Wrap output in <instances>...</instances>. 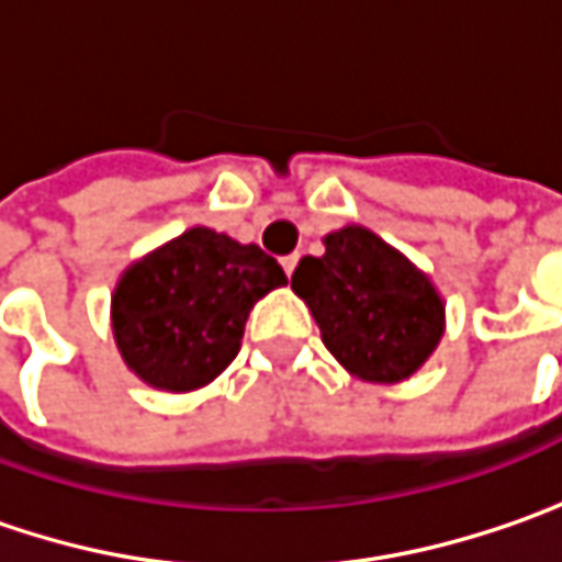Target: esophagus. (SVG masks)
Listing matches in <instances>:
<instances>
[{
  "label": "esophagus",
  "mask_w": 562,
  "mask_h": 562,
  "mask_svg": "<svg viewBox=\"0 0 562 562\" xmlns=\"http://www.w3.org/2000/svg\"><path fill=\"white\" fill-rule=\"evenodd\" d=\"M299 267V254H289V257H282V270H285V277H292V270Z\"/></svg>",
  "instance_id": "34e87169"
}]
</instances>
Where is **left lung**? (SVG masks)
Listing matches in <instances>:
<instances>
[{
	"label": "left lung",
	"mask_w": 562,
	"mask_h": 562,
	"mask_svg": "<svg viewBox=\"0 0 562 562\" xmlns=\"http://www.w3.org/2000/svg\"><path fill=\"white\" fill-rule=\"evenodd\" d=\"M324 245L321 257H302L292 273L324 347L366 381L413 375L442 337L446 308L432 282L369 228L349 225Z\"/></svg>",
	"instance_id": "1"
}]
</instances>
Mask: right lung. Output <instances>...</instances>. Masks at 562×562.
I'll return each instance as SVG.
<instances>
[{
  "label": "right lung",
  "instance_id": "obj_1",
  "mask_svg": "<svg viewBox=\"0 0 562 562\" xmlns=\"http://www.w3.org/2000/svg\"><path fill=\"white\" fill-rule=\"evenodd\" d=\"M285 282L257 245L190 228L123 273L114 292V337L123 362L155 387L193 391L241 347L257 299Z\"/></svg>",
  "mask_w": 562,
  "mask_h": 562
}]
</instances>
